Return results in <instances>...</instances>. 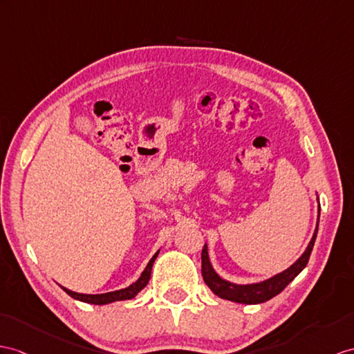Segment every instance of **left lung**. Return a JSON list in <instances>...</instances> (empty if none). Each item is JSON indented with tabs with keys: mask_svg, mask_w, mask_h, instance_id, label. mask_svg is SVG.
Listing matches in <instances>:
<instances>
[{
	"mask_svg": "<svg viewBox=\"0 0 354 354\" xmlns=\"http://www.w3.org/2000/svg\"><path fill=\"white\" fill-rule=\"evenodd\" d=\"M318 222H320V204H318L317 227H315L311 242L308 243V246L305 249V252L301 254L297 260L288 267V269H286L281 273H277L274 277L266 279V281H261V282L236 283V282H231V281H227L222 277H219L218 272L213 269V266L210 263L209 252H207V243H205L203 248V254H201V264H203L201 273H203L204 282L218 297L230 300V301H236V304L257 305V304H263V301L270 300L272 297L278 296L279 292L286 288L288 283L306 267L309 257H311V252H313L315 239H317Z\"/></svg>",
	"mask_w": 354,
	"mask_h": 354,
	"instance_id": "left-lung-1",
	"label": "left lung"
}]
</instances>
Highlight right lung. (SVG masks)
Returning <instances> with one entry per match:
<instances>
[{
	"label": "right lung",
	"mask_w": 354,
	"mask_h": 354,
	"mask_svg": "<svg viewBox=\"0 0 354 354\" xmlns=\"http://www.w3.org/2000/svg\"><path fill=\"white\" fill-rule=\"evenodd\" d=\"M158 255H159V251L150 258L147 267H145L144 272L141 273V277L138 278V281H135L133 283H131V286L126 287V288H122V290L102 292V295H82V292H76V291H72V290H68V288L62 287V286H59V287H62L67 292V295L73 297L75 300L85 301V304H91V305H108V304H112V301L131 300L149 283L150 277H151V267H153L154 260L158 258Z\"/></svg>",
	"instance_id": "add662e5"
}]
</instances>
